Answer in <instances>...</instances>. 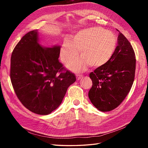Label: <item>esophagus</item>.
<instances>
[{
  "instance_id": "1",
  "label": "esophagus",
  "mask_w": 148,
  "mask_h": 148,
  "mask_svg": "<svg viewBox=\"0 0 148 148\" xmlns=\"http://www.w3.org/2000/svg\"><path fill=\"white\" fill-rule=\"evenodd\" d=\"M76 77H77V80H80L81 78H83V76L81 74H77Z\"/></svg>"
}]
</instances>
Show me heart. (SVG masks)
Here are the masks:
<instances>
[{
	"instance_id": "heart-1",
	"label": "heart",
	"mask_w": 148,
	"mask_h": 148,
	"mask_svg": "<svg viewBox=\"0 0 148 148\" xmlns=\"http://www.w3.org/2000/svg\"><path fill=\"white\" fill-rule=\"evenodd\" d=\"M118 40L111 31L93 27L79 30L72 39L65 37L60 48V58L65 64H70L76 58L79 50L80 58L69 66L71 71L86 70L90 65L99 67L107 64L114 55Z\"/></svg>"
}]
</instances>
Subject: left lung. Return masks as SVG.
<instances>
[{
  "instance_id": "8db88e82",
  "label": "left lung",
  "mask_w": 148,
  "mask_h": 148,
  "mask_svg": "<svg viewBox=\"0 0 148 148\" xmlns=\"http://www.w3.org/2000/svg\"><path fill=\"white\" fill-rule=\"evenodd\" d=\"M136 64L132 46L119 32L118 46L112 58L90 74L93 84L88 97L97 109L102 112L112 111L123 102L133 84Z\"/></svg>"
}]
</instances>
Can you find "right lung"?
I'll return each mask as SVG.
<instances>
[{
  "label": "right lung",
  "mask_w": 148,
  "mask_h": 148,
  "mask_svg": "<svg viewBox=\"0 0 148 148\" xmlns=\"http://www.w3.org/2000/svg\"><path fill=\"white\" fill-rule=\"evenodd\" d=\"M60 46L43 47L39 33L26 34L15 46L11 58V81L17 97L27 109L47 115L61 104L76 76L59 62Z\"/></svg>",
  "instance_id": "1"
}]
</instances>
